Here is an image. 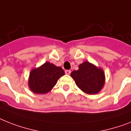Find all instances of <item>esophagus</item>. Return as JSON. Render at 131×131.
Instances as JSON below:
<instances>
[{
	"label": "esophagus",
	"instance_id": "34e87169",
	"mask_svg": "<svg viewBox=\"0 0 131 131\" xmlns=\"http://www.w3.org/2000/svg\"><path fill=\"white\" fill-rule=\"evenodd\" d=\"M65 73H66V74H67V75H69V74H70V73H71V71L70 70H66L65 71Z\"/></svg>",
	"mask_w": 131,
	"mask_h": 131
}]
</instances>
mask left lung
Returning <instances> with one entry per match:
<instances>
[{
	"label": "left lung",
	"mask_w": 131,
	"mask_h": 131,
	"mask_svg": "<svg viewBox=\"0 0 131 131\" xmlns=\"http://www.w3.org/2000/svg\"><path fill=\"white\" fill-rule=\"evenodd\" d=\"M78 87L88 94H96L102 89L105 75L102 69L88 61L79 65V69L71 73Z\"/></svg>",
	"instance_id": "obj_1"
}]
</instances>
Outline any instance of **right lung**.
Returning <instances> with one entry per match:
<instances>
[{
    "mask_svg": "<svg viewBox=\"0 0 131 131\" xmlns=\"http://www.w3.org/2000/svg\"><path fill=\"white\" fill-rule=\"evenodd\" d=\"M65 74L61 67L45 62L30 72L29 87L35 94H46L55 86L58 79Z\"/></svg>",
    "mask_w": 131,
    "mask_h": 131,
    "instance_id": "1",
    "label": "right lung"
}]
</instances>
